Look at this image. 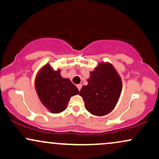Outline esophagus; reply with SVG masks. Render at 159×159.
Wrapping results in <instances>:
<instances>
[{
	"label": "esophagus",
	"mask_w": 159,
	"mask_h": 159,
	"mask_svg": "<svg viewBox=\"0 0 159 159\" xmlns=\"http://www.w3.org/2000/svg\"><path fill=\"white\" fill-rule=\"evenodd\" d=\"M77 86V87H78V90H81V87H82V85L81 84H77L76 85Z\"/></svg>",
	"instance_id": "obj_1"
}]
</instances>
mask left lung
Returning a JSON list of instances; mask_svg holds the SVG:
<instances>
[{"label":"left lung","instance_id":"left-lung-1","mask_svg":"<svg viewBox=\"0 0 159 159\" xmlns=\"http://www.w3.org/2000/svg\"><path fill=\"white\" fill-rule=\"evenodd\" d=\"M88 84L80 91L85 108L96 116H104L114 108L122 91L120 75L110 63H102L90 72Z\"/></svg>","mask_w":159,"mask_h":159}]
</instances>
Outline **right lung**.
Instances as JSON below:
<instances>
[{
    "label": "right lung",
    "instance_id": "right-lung-1",
    "mask_svg": "<svg viewBox=\"0 0 159 159\" xmlns=\"http://www.w3.org/2000/svg\"><path fill=\"white\" fill-rule=\"evenodd\" d=\"M35 87L40 101L54 114L64 111L70 98L79 93L70 80L61 77V71L54 70L49 64L38 74Z\"/></svg>",
    "mask_w": 159,
    "mask_h": 159
}]
</instances>
